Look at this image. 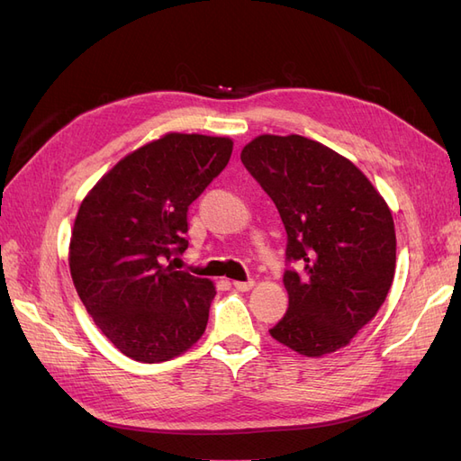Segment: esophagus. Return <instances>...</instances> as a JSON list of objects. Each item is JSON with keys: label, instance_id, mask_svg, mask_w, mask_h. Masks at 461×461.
<instances>
[{"label": "esophagus", "instance_id": "1", "mask_svg": "<svg viewBox=\"0 0 461 461\" xmlns=\"http://www.w3.org/2000/svg\"><path fill=\"white\" fill-rule=\"evenodd\" d=\"M232 286H234L236 290H240V292H248L249 288L254 286V281H252V278H248V281H234Z\"/></svg>", "mask_w": 461, "mask_h": 461}]
</instances>
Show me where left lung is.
<instances>
[{"label":"left lung","mask_w":461,"mask_h":461,"mask_svg":"<svg viewBox=\"0 0 461 461\" xmlns=\"http://www.w3.org/2000/svg\"><path fill=\"white\" fill-rule=\"evenodd\" d=\"M240 159L286 229V315L269 330L319 357L350 344L376 315L396 271L393 213L357 167L298 134H261Z\"/></svg>","instance_id":"left-lung-1"}]
</instances>
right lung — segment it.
I'll use <instances>...</instances> for the list:
<instances>
[{
	"label": "right lung",
	"instance_id": "1",
	"mask_svg": "<svg viewBox=\"0 0 461 461\" xmlns=\"http://www.w3.org/2000/svg\"><path fill=\"white\" fill-rule=\"evenodd\" d=\"M230 138L165 134L122 158L82 200L68 267L86 312L142 364L186 352L205 330L215 286L175 271L188 207L225 169Z\"/></svg>",
	"mask_w": 461,
	"mask_h": 461
}]
</instances>
